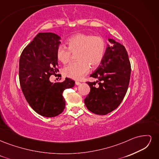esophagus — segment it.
Returning <instances> with one entry per match:
<instances>
[{"mask_svg":"<svg viewBox=\"0 0 159 159\" xmlns=\"http://www.w3.org/2000/svg\"><path fill=\"white\" fill-rule=\"evenodd\" d=\"M75 85H80V82H79V81H75Z\"/></svg>","mask_w":159,"mask_h":159,"instance_id":"34e87169","label":"esophagus"}]
</instances>
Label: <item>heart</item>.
Wrapping results in <instances>:
<instances>
[{
	"instance_id": "heart-1",
	"label": "heart",
	"mask_w": 159,
	"mask_h": 159,
	"mask_svg": "<svg viewBox=\"0 0 159 159\" xmlns=\"http://www.w3.org/2000/svg\"><path fill=\"white\" fill-rule=\"evenodd\" d=\"M66 48L60 46L56 50V57L62 64H68L71 54H76L78 61L73 62L64 69V74L74 80H80L87 74L90 66L95 68L102 61L105 52V40L100 36L78 33L66 42Z\"/></svg>"
}]
</instances>
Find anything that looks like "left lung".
Here are the masks:
<instances>
[{"instance_id": "8db88e82", "label": "left lung", "mask_w": 159, "mask_h": 159, "mask_svg": "<svg viewBox=\"0 0 159 159\" xmlns=\"http://www.w3.org/2000/svg\"><path fill=\"white\" fill-rule=\"evenodd\" d=\"M109 41L111 44L102 61L90 75L98 80L87 81L90 92L84 99L90 111L102 115L113 111L121 103L129 87L131 71L125 48L113 39ZM98 83L99 86L95 87Z\"/></svg>"}]
</instances>
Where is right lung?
<instances>
[{"label":"right lung","instance_id":"1","mask_svg":"<svg viewBox=\"0 0 159 159\" xmlns=\"http://www.w3.org/2000/svg\"><path fill=\"white\" fill-rule=\"evenodd\" d=\"M60 37L51 32L39 33L23 50L19 60V80L27 102L42 116L53 117L63 112V91L73 88L75 81L66 78L62 82H50L56 75V50Z\"/></svg>","mask_w":159,"mask_h":159}]
</instances>
